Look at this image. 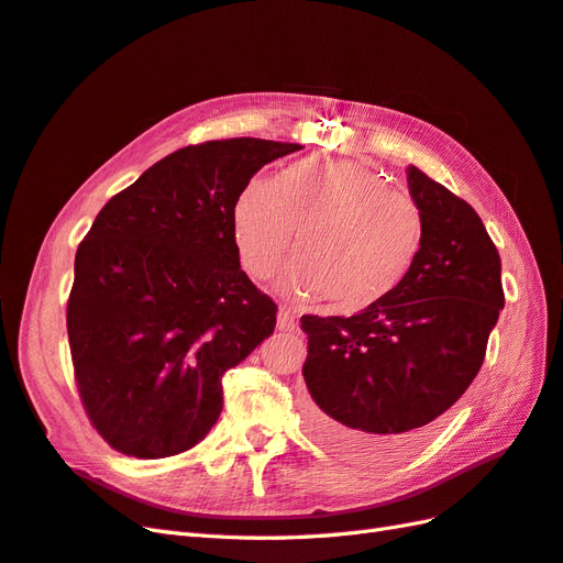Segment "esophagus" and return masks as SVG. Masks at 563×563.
<instances>
[{
    "instance_id": "esophagus-1",
    "label": "esophagus",
    "mask_w": 563,
    "mask_h": 563,
    "mask_svg": "<svg viewBox=\"0 0 563 563\" xmlns=\"http://www.w3.org/2000/svg\"><path fill=\"white\" fill-rule=\"evenodd\" d=\"M277 329L282 331H294L296 329V317L288 308H279L277 312Z\"/></svg>"
}]
</instances>
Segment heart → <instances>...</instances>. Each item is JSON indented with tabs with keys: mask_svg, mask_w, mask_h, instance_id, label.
I'll return each instance as SVG.
<instances>
[{
	"mask_svg": "<svg viewBox=\"0 0 563 563\" xmlns=\"http://www.w3.org/2000/svg\"><path fill=\"white\" fill-rule=\"evenodd\" d=\"M300 249L284 272L298 296H322L345 310L388 296L421 246L419 208L390 191L374 168L355 161H306L279 181L253 177L234 203L241 263L267 277L286 251Z\"/></svg>",
	"mask_w": 563,
	"mask_h": 563,
	"instance_id": "obj_1",
	"label": "heart"
}]
</instances>
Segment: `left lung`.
<instances>
[{
  "label": "left lung",
  "mask_w": 563,
  "mask_h": 563,
  "mask_svg": "<svg viewBox=\"0 0 563 563\" xmlns=\"http://www.w3.org/2000/svg\"><path fill=\"white\" fill-rule=\"evenodd\" d=\"M421 216L415 265L351 317L302 314L310 431L362 462L417 448L474 382L505 308L503 263L478 212L415 165Z\"/></svg>",
  "instance_id": "left-lung-1"
}]
</instances>
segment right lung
Segmentation results:
<instances>
[{"label": "right lung", "instance_id": "add662e5", "mask_svg": "<svg viewBox=\"0 0 563 563\" xmlns=\"http://www.w3.org/2000/svg\"><path fill=\"white\" fill-rule=\"evenodd\" d=\"M300 144L203 142L165 156L106 203L75 253L66 327L97 433L136 460L187 452L222 412V374L277 324L246 277L234 203Z\"/></svg>", "mask_w": 563, "mask_h": 563}]
</instances>
